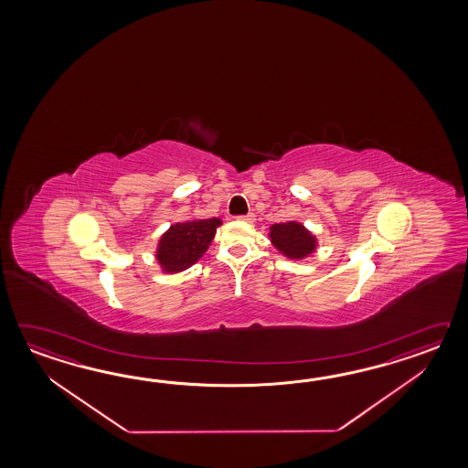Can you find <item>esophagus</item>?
I'll return each instance as SVG.
<instances>
[{
	"instance_id": "esophagus-1",
	"label": "esophagus",
	"mask_w": 468,
	"mask_h": 468,
	"mask_svg": "<svg viewBox=\"0 0 468 468\" xmlns=\"http://www.w3.org/2000/svg\"><path fill=\"white\" fill-rule=\"evenodd\" d=\"M239 220H242V222H254L256 220V216L252 214V212H249L246 216H239Z\"/></svg>"
}]
</instances>
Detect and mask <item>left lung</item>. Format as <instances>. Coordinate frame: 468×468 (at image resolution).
<instances>
[{"mask_svg": "<svg viewBox=\"0 0 468 468\" xmlns=\"http://www.w3.org/2000/svg\"><path fill=\"white\" fill-rule=\"evenodd\" d=\"M269 240L284 258L303 261L318 248V238L301 222L289 220L269 228Z\"/></svg>", "mask_w": 468, "mask_h": 468, "instance_id": "8db88e82", "label": "left lung"}]
</instances>
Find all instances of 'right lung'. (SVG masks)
I'll list each match as a JSON object with an SVG mask.
<instances>
[{"mask_svg":"<svg viewBox=\"0 0 468 468\" xmlns=\"http://www.w3.org/2000/svg\"><path fill=\"white\" fill-rule=\"evenodd\" d=\"M219 226H222L219 218L189 219L172 224L160 236L155 249V259L162 272L177 274L194 266L209 249Z\"/></svg>","mask_w":468,"mask_h":468,"instance_id":"add662e5","label":"right lung"}]
</instances>
